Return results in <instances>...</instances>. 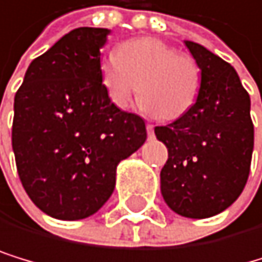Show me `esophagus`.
Returning <instances> with one entry per match:
<instances>
[{
  "instance_id": "obj_1",
  "label": "esophagus",
  "mask_w": 262,
  "mask_h": 262,
  "mask_svg": "<svg viewBox=\"0 0 262 262\" xmlns=\"http://www.w3.org/2000/svg\"><path fill=\"white\" fill-rule=\"evenodd\" d=\"M146 129H147V134L149 136H154V124H146Z\"/></svg>"
}]
</instances>
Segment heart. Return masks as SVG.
I'll use <instances>...</instances> for the list:
<instances>
[{
    "label": "heart",
    "instance_id": "1",
    "mask_svg": "<svg viewBox=\"0 0 262 262\" xmlns=\"http://www.w3.org/2000/svg\"><path fill=\"white\" fill-rule=\"evenodd\" d=\"M100 82L110 102L124 110L139 95L141 108L157 118L173 121L196 103L201 73L196 61L159 38L124 41L116 53L100 61Z\"/></svg>",
    "mask_w": 262,
    "mask_h": 262
}]
</instances>
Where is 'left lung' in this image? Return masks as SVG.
I'll return each instance as SVG.
<instances>
[{"instance_id":"left-lung-1","label":"left lung","mask_w":262,"mask_h":262,"mask_svg":"<svg viewBox=\"0 0 262 262\" xmlns=\"http://www.w3.org/2000/svg\"><path fill=\"white\" fill-rule=\"evenodd\" d=\"M185 45L199 66L201 85L193 108L154 129L168 149L160 191L178 215L207 219L230 207L248 180L251 102L232 64L194 41Z\"/></svg>"}]
</instances>
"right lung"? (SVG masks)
<instances>
[{
	"label": "right lung",
	"instance_id": "right-lung-1",
	"mask_svg": "<svg viewBox=\"0 0 262 262\" xmlns=\"http://www.w3.org/2000/svg\"><path fill=\"white\" fill-rule=\"evenodd\" d=\"M108 29L79 27L27 68L14 97L12 150L26 193L59 221L91 217L110 199L116 167L147 139L141 116L100 82Z\"/></svg>",
	"mask_w": 262,
	"mask_h": 262
}]
</instances>
